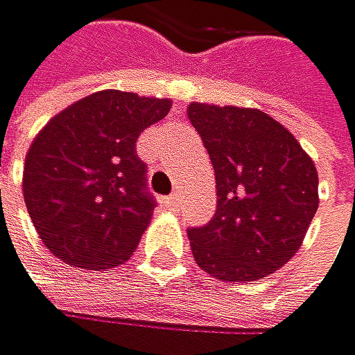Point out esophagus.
<instances>
[{"label":"esophagus","instance_id":"obj_1","mask_svg":"<svg viewBox=\"0 0 355 355\" xmlns=\"http://www.w3.org/2000/svg\"><path fill=\"white\" fill-rule=\"evenodd\" d=\"M161 202L166 205L168 209H174L176 205H179V194H170V196H166V198H163Z\"/></svg>","mask_w":355,"mask_h":355}]
</instances>
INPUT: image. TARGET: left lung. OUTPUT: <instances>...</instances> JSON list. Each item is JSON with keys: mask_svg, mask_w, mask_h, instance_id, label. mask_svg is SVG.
<instances>
[{"mask_svg": "<svg viewBox=\"0 0 355 355\" xmlns=\"http://www.w3.org/2000/svg\"><path fill=\"white\" fill-rule=\"evenodd\" d=\"M187 117L216 172V214L187 229L196 264L220 282L279 270L318 209V174L295 135L264 111L192 102Z\"/></svg>", "mask_w": 355, "mask_h": 355, "instance_id": "left-lung-1", "label": "left lung"}]
</instances>
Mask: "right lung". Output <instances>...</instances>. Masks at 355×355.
Returning a JSON list of instances; mask_svg holds the SVG:
<instances>
[{
  "mask_svg": "<svg viewBox=\"0 0 355 355\" xmlns=\"http://www.w3.org/2000/svg\"><path fill=\"white\" fill-rule=\"evenodd\" d=\"M170 106L106 89L67 106L34 137L24 198L49 253L85 270L113 268L135 253L157 207L135 144Z\"/></svg>",
  "mask_w": 355,
  "mask_h": 355,
  "instance_id": "add662e5",
  "label": "right lung"
}]
</instances>
